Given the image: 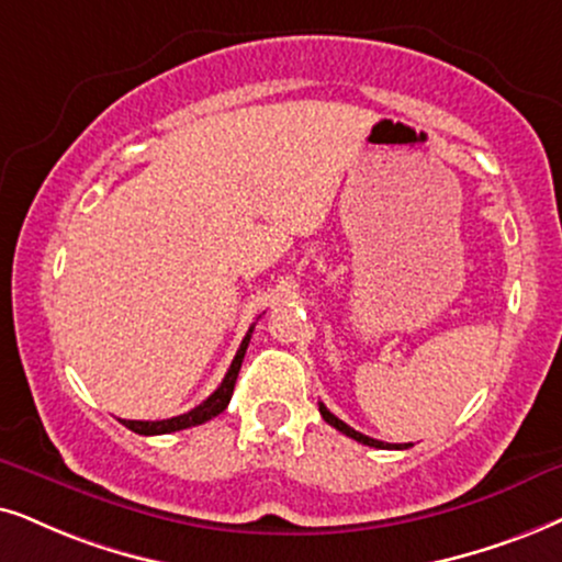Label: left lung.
<instances>
[{
    "mask_svg": "<svg viewBox=\"0 0 562 562\" xmlns=\"http://www.w3.org/2000/svg\"><path fill=\"white\" fill-rule=\"evenodd\" d=\"M318 412H322V417H324L326 423L331 425V428H337L339 432H345L347 438L358 440V443H363V446H373V449H407V443H404V446H402V443H394V446H392V443H383V440H375V438H371V436H363V432H358L355 428H350V425L339 420V417H334L331 412L326 409L322 402H318Z\"/></svg>",
    "mask_w": 562,
    "mask_h": 562,
    "instance_id": "obj_1",
    "label": "left lung"
}]
</instances>
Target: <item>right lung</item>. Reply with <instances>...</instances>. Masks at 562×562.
Here are the masks:
<instances>
[{"mask_svg": "<svg viewBox=\"0 0 562 562\" xmlns=\"http://www.w3.org/2000/svg\"><path fill=\"white\" fill-rule=\"evenodd\" d=\"M251 329L246 331L244 342H240L236 358H233V363L228 368V373H225V379L220 386L212 392L207 400L202 404H196L194 409L183 412L179 417H170V420H122L126 428L139 432V436H162V432H176V430H183V428H191V425H202L212 420V417H217L220 412L228 407L231 396H233V389H236V379H238V371H240V363H244V355H246V347L251 342Z\"/></svg>", "mask_w": 562, "mask_h": 562, "instance_id": "right-lung-1", "label": "right lung"}]
</instances>
